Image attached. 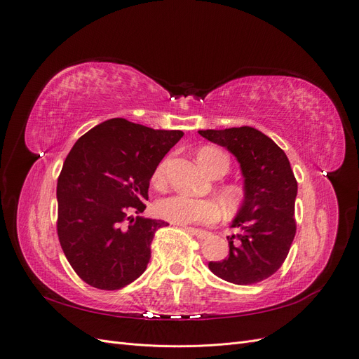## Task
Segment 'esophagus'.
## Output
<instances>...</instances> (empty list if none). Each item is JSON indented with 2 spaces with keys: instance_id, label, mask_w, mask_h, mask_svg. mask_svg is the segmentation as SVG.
<instances>
[{
  "instance_id": "1",
  "label": "esophagus",
  "mask_w": 359,
  "mask_h": 359,
  "mask_svg": "<svg viewBox=\"0 0 359 359\" xmlns=\"http://www.w3.org/2000/svg\"><path fill=\"white\" fill-rule=\"evenodd\" d=\"M189 229L196 235L199 240H205V238H208L210 236V232H206V231H203V229H196V227H189Z\"/></svg>"
}]
</instances>
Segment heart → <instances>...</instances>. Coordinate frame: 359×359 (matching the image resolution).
<instances>
[{"instance_id": "obj_1", "label": "heart", "mask_w": 359, "mask_h": 359, "mask_svg": "<svg viewBox=\"0 0 359 359\" xmlns=\"http://www.w3.org/2000/svg\"><path fill=\"white\" fill-rule=\"evenodd\" d=\"M220 158L227 161V157L222 151L215 148H203L199 151L198 160L201 166L210 173L214 172L217 163ZM166 161H161L157 166L153 181L157 187L165 186L166 181ZM227 168H229V161H227ZM223 198L227 202H236L240 198V193L236 189H226L223 191ZM157 212L161 217L173 224H194V223H211L217 219V206L214 202L206 199L190 198L186 194H173V196L161 199L157 205Z\"/></svg>"}]
</instances>
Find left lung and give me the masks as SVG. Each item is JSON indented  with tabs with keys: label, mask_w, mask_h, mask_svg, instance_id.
Instances as JSON below:
<instances>
[{
	"label": "left lung",
	"mask_w": 359,
	"mask_h": 359,
	"mask_svg": "<svg viewBox=\"0 0 359 359\" xmlns=\"http://www.w3.org/2000/svg\"><path fill=\"white\" fill-rule=\"evenodd\" d=\"M199 135L233 154L244 178V199L231 223L240 231L227 236L229 256L208 268L233 285L259 283L285 262L297 232L298 184L289 158L273 139L248 126Z\"/></svg>",
	"instance_id": "left-lung-1"
}]
</instances>
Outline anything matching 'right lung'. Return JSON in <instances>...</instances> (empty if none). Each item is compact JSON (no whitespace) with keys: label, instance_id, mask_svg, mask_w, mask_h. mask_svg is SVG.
Wrapping results in <instances>:
<instances>
[{"label":"right lung","instance_id":"obj_1","mask_svg":"<svg viewBox=\"0 0 359 359\" xmlns=\"http://www.w3.org/2000/svg\"><path fill=\"white\" fill-rule=\"evenodd\" d=\"M181 130H154L112 118L81 136L58 178V238L85 283L116 290L144 274L151 241L166 222L144 212L149 181Z\"/></svg>","mask_w":359,"mask_h":359}]
</instances>
